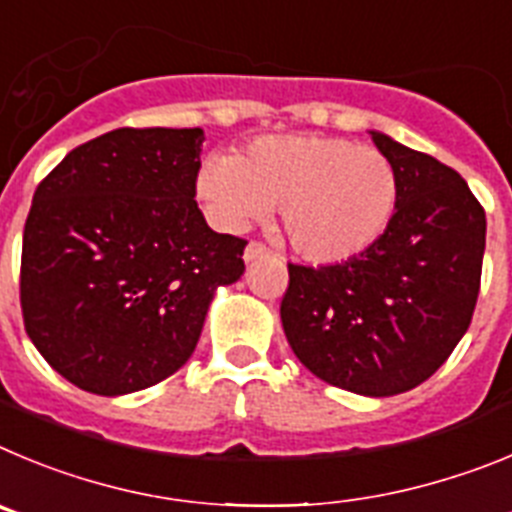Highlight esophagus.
Masks as SVG:
<instances>
[{"instance_id": "34e87169", "label": "esophagus", "mask_w": 512, "mask_h": 512, "mask_svg": "<svg viewBox=\"0 0 512 512\" xmlns=\"http://www.w3.org/2000/svg\"><path fill=\"white\" fill-rule=\"evenodd\" d=\"M267 255H270V250H267L262 242H250V245L245 247V262H257Z\"/></svg>"}]
</instances>
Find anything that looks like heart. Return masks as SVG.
I'll return each mask as SVG.
<instances>
[{
	"mask_svg": "<svg viewBox=\"0 0 512 512\" xmlns=\"http://www.w3.org/2000/svg\"><path fill=\"white\" fill-rule=\"evenodd\" d=\"M196 191L224 227L278 206L290 250L336 265L370 250L398 209V173L380 150L334 135H270L237 158L211 155Z\"/></svg>",
	"mask_w": 512,
	"mask_h": 512,
	"instance_id": "b5f03b06",
	"label": "heart"
}]
</instances>
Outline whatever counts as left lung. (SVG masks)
I'll use <instances>...</instances> for the list:
<instances>
[{"instance_id": "obj_1", "label": "left lung", "mask_w": 512, "mask_h": 512, "mask_svg": "<svg viewBox=\"0 0 512 512\" xmlns=\"http://www.w3.org/2000/svg\"><path fill=\"white\" fill-rule=\"evenodd\" d=\"M370 135L398 173L393 222L352 260L288 265L280 319L319 380L390 398L428 380L467 334L487 219L457 170L385 132Z\"/></svg>"}]
</instances>
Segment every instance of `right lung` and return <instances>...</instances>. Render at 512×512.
I'll use <instances>...</instances> for the list:
<instances>
[{
	"instance_id": "obj_1",
	"label": "right lung",
	"mask_w": 512,
	"mask_h": 512,
	"mask_svg": "<svg viewBox=\"0 0 512 512\" xmlns=\"http://www.w3.org/2000/svg\"><path fill=\"white\" fill-rule=\"evenodd\" d=\"M204 130H112L76 147L32 196L22 234L25 329L94 395L137 393L183 367L247 242L206 224Z\"/></svg>"
}]
</instances>
